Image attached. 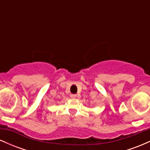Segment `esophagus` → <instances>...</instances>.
<instances>
[{
  "label": "esophagus",
  "instance_id": "34e87169",
  "mask_svg": "<svg viewBox=\"0 0 150 150\" xmlns=\"http://www.w3.org/2000/svg\"><path fill=\"white\" fill-rule=\"evenodd\" d=\"M70 97H71L72 99H75V98L77 97V95H76V94H70Z\"/></svg>",
  "mask_w": 150,
  "mask_h": 150
}]
</instances>
